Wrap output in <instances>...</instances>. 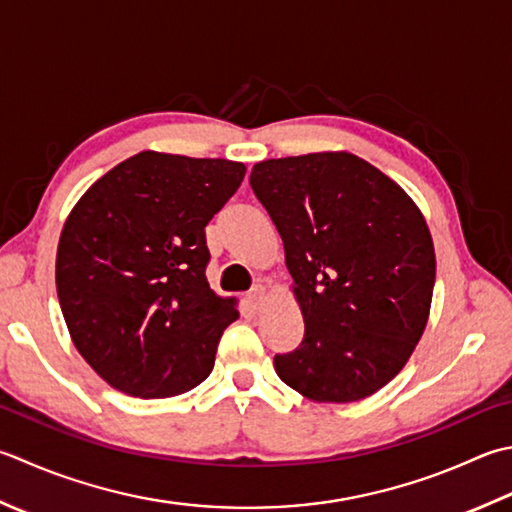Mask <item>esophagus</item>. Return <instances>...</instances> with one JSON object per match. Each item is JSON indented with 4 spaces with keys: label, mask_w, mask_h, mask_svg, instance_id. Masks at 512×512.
Wrapping results in <instances>:
<instances>
[{
    "label": "esophagus",
    "mask_w": 512,
    "mask_h": 512,
    "mask_svg": "<svg viewBox=\"0 0 512 512\" xmlns=\"http://www.w3.org/2000/svg\"><path fill=\"white\" fill-rule=\"evenodd\" d=\"M248 304H250V308H255V310L262 308L266 304V288H262V286L253 288V293L248 295Z\"/></svg>",
    "instance_id": "1"
}]
</instances>
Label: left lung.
<instances>
[{"instance_id":"1","label":"left lung","mask_w":512,"mask_h":512,"mask_svg":"<svg viewBox=\"0 0 512 512\" xmlns=\"http://www.w3.org/2000/svg\"><path fill=\"white\" fill-rule=\"evenodd\" d=\"M259 202L284 242L304 339L275 355L279 379L319 404L384 388L428 324L435 246L406 190L346 150L257 162Z\"/></svg>"}]
</instances>
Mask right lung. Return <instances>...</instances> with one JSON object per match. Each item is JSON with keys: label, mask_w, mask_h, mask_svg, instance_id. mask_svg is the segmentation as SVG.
I'll return each instance as SVG.
<instances>
[{"label": "right lung", "mask_w": 512, "mask_h": 512, "mask_svg": "<svg viewBox=\"0 0 512 512\" xmlns=\"http://www.w3.org/2000/svg\"><path fill=\"white\" fill-rule=\"evenodd\" d=\"M242 162L142 150L70 210L55 284L70 339L119 393L182 395L202 384L237 299L206 279V224L235 195Z\"/></svg>", "instance_id": "right-lung-1"}]
</instances>
